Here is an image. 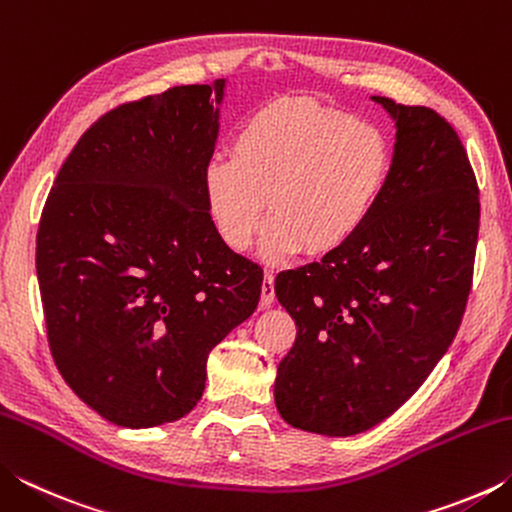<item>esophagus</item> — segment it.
I'll return each mask as SVG.
<instances>
[{
	"instance_id": "esophagus-1",
	"label": "esophagus",
	"mask_w": 512,
	"mask_h": 512,
	"mask_svg": "<svg viewBox=\"0 0 512 512\" xmlns=\"http://www.w3.org/2000/svg\"><path fill=\"white\" fill-rule=\"evenodd\" d=\"M275 302V277L271 273L264 275V284H262V300H259V305L262 309H268Z\"/></svg>"
}]
</instances>
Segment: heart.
Wrapping results in <instances>:
<instances>
[{
  "mask_svg": "<svg viewBox=\"0 0 512 512\" xmlns=\"http://www.w3.org/2000/svg\"><path fill=\"white\" fill-rule=\"evenodd\" d=\"M393 171L375 126L309 99L275 101L239 128L232 153L203 171L205 205L230 250H248L268 219V262L343 250L372 219Z\"/></svg>",
  "mask_w": 512,
  "mask_h": 512,
  "instance_id": "obj_1",
  "label": "heart"
}]
</instances>
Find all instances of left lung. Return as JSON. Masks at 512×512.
Instances as JSON below:
<instances>
[{
	"mask_svg": "<svg viewBox=\"0 0 512 512\" xmlns=\"http://www.w3.org/2000/svg\"><path fill=\"white\" fill-rule=\"evenodd\" d=\"M397 119L391 180L352 244L277 275L296 343L275 404L298 429L354 436L395 413L443 359L472 291L479 185L436 110L372 97Z\"/></svg>",
	"mask_w": 512,
	"mask_h": 512,
	"instance_id": "left-lung-1",
	"label": "left lung"
}]
</instances>
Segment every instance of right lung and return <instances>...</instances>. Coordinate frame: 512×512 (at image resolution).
<instances>
[{"label":"right lung","mask_w":512,"mask_h":512,"mask_svg":"<svg viewBox=\"0 0 512 512\" xmlns=\"http://www.w3.org/2000/svg\"><path fill=\"white\" fill-rule=\"evenodd\" d=\"M223 85H176L108 110L42 207L36 268L51 357L119 427L192 411L207 354L262 296V266L223 244L205 205Z\"/></svg>","instance_id":"right-lung-1"}]
</instances>
